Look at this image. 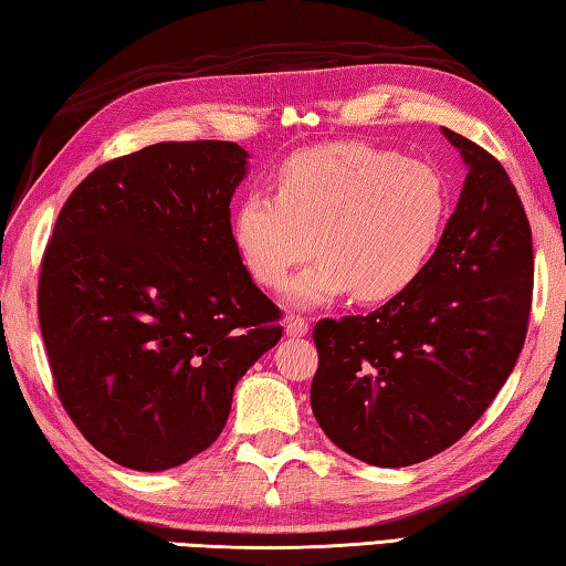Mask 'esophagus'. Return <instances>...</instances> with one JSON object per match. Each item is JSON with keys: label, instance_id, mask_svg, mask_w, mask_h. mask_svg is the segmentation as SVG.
I'll return each mask as SVG.
<instances>
[{"label": "esophagus", "instance_id": "esophagus-1", "mask_svg": "<svg viewBox=\"0 0 566 566\" xmlns=\"http://www.w3.org/2000/svg\"><path fill=\"white\" fill-rule=\"evenodd\" d=\"M284 329L290 337H304V334L310 332V322H306L304 317H290L284 324Z\"/></svg>", "mask_w": 566, "mask_h": 566}]
</instances>
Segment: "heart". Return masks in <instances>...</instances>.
I'll use <instances>...</instances> for the list:
<instances>
[{
    "label": "heart",
    "mask_w": 566,
    "mask_h": 566,
    "mask_svg": "<svg viewBox=\"0 0 566 566\" xmlns=\"http://www.w3.org/2000/svg\"><path fill=\"white\" fill-rule=\"evenodd\" d=\"M276 197L249 191L237 205L239 260L264 290H280L294 266L290 300L324 304L354 292L361 302L405 294L437 252L447 187L434 167L361 142L294 151L274 177ZM318 244H313V239Z\"/></svg>",
    "instance_id": "heart-1"
}]
</instances>
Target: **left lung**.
I'll return each instance as SVG.
<instances>
[{
  "instance_id": "1",
  "label": "left lung",
  "mask_w": 566,
  "mask_h": 566,
  "mask_svg": "<svg viewBox=\"0 0 566 566\" xmlns=\"http://www.w3.org/2000/svg\"><path fill=\"white\" fill-rule=\"evenodd\" d=\"M464 189L424 274L377 312L314 324L312 411L334 444L409 467L459 442L512 375L530 327V219L490 151L452 129Z\"/></svg>"
}]
</instances>
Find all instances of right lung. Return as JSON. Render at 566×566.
I'll return each mask as SVG.
<instances>
[{
    "label": "right lung",
    "instance_id": "right-lung-1",
    "mask_svg": "<svg viewBox=\"0 0 566 566\" xmlns=\"http://www.w3.org/2000/svg\"><path fill=\"white\" fill-rule=\"evenodd\" d=\"M247 157L234 142H159L104 161L56 217L36 292L54 389L122 467L205 452L237 381L282 339L229 222Z\"/></svg>",
    "mask_w": 566,
    "mask_h": 566
}]
</instances>
